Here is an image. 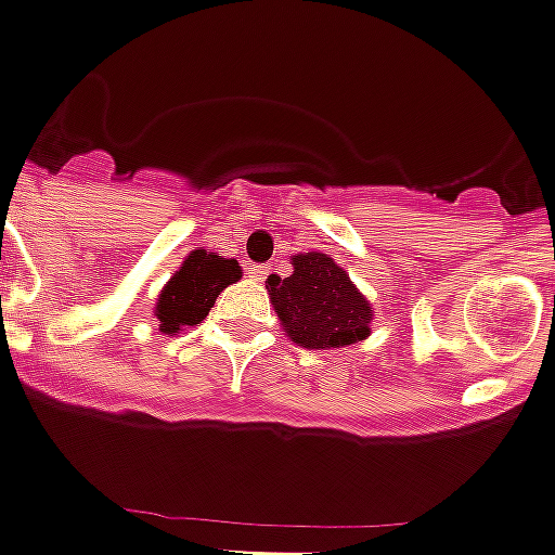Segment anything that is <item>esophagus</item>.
Returning a JSON list of instances; mask_svg holds the SVG:
<instances>
[{
	"label": "esophagus",
	"mask_w": 555,
	"mask_h": 555,
	"mask_svg": "<svg viewBox=\"0 0 555 555\" xmlns=\"http://www.w3.org/2000/svg\"><path fill=\"white\" fill-rule=\"evenodd\" d=\"M267 272H270V267L267 264H250L248 267V278H254V280H264Z\"/></svg>",
	"instance_id": "34e87169"
}]
</instances>
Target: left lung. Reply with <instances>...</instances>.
I'll list each match as a JSON object with an SVG mask.
<instances>
[{
    "instance_id": "obj_1",
    "label": "left lung",
    "mask_w": 555,
    "mask_h": 555,
    "mask_svg": "<svg viewBox=\"0 0 555 555\" xmlns=\"http://www.w3.org/2000/svg\"><path fill=\"white\" fill-rule=\"evenodd\" d=\"M267 288L285 334L301 348H345L370 334V301L326 254L296 256L294 275H270Z\"/></svg>"
}]
</instances>
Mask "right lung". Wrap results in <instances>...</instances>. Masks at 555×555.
I'll list each match as a JSON object with an SVG mask.
<instances>
[{
    "label": "right lung",
    "mask_w": 555,
    "mask_h": 555,
    "mask_svg": "<svg viewBox=\"0 0 555 555\" xmlns=\"http://www.w3.org/2000/svg\"><path fill=\"white\" fill-rule=\"evenodd\" d=\"M240 275L243 270L234 259L194 250L158 296L156 318L162 332L175 334L205 321L218 294L234 280H240Z\"/></svg>",
    "instance_id": "add662e5"
}]
</instances>
